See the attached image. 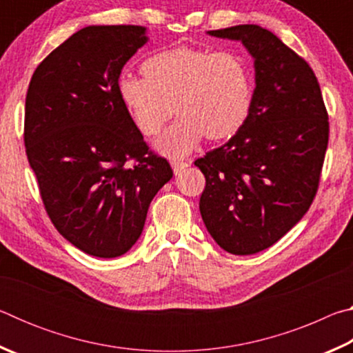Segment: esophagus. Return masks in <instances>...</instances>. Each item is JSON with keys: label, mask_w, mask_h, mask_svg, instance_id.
Segmentation results:
<instances>
[{"label": "esophagus", "mask_w": 353, "mask_h": 353, "mask_svg": "<svg viewBox=\"0 0 353 353\" xmlns=\"http://www.w3.org/2000/svg\"><path fill=\"white\" fill-rule=\"evenodd\" d=\"M172 165V170H174V174H181V172L187 168V166H190V162L188 160H179V159H174L171 162Z\"/></svg>", "instance_id": "obj_1"}]
</instances>
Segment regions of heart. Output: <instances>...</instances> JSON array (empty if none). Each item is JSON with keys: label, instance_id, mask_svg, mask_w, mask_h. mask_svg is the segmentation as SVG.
Segmentation results:
<instances>
[{"label": "heart", "instance_id": "1", "mask_svg": "<svg viewBox=\"0 0 353 353\" xmlns=\"http://www.w3.org/2000/svg\"><path fill=\"white\" fill-rule=\"evenodd\" d=\"M143 74L123 73L118 94L143 135H155L179 113L157 140L160 151L182 157L204 139L236 134L252 109L254 81L248 62L230 51L174 48L143 63Z\"/></svg>", "mask_w": 353, "mask_h": 353}]
</instances>
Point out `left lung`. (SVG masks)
Instances as JSON below:
<instances>
[{
  "instance_id": "left-lung-1",
  "label": "left lung",
  "mask_w": 353,
  "mask_h": 353,
  "mask_svg": "<svg viewBox=\"0 0 353 353\" xmlns=\"http://www.w3.org/2000/svg\"><path fill=\"white\" fill-rule=\"evenodd\" d=\"M240 40L254 57L246 123L194 165L205 176L199 210L208 234L234 255L268 249L290 232L318 193L328 113L310 65L256 25L208 32Z\"/></svg>"
}]
</instances>
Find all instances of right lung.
<instances>
[{
	"label": "right lung",
	"instance_id": "1",
	"mask_svg": "<svg viewBox=\"0 0 353 353\" xmlns=\"http://www.w3.org/2000/svg\"><path fill=\"white\" fill-rule=\"evenodd\" d=\"M145 34L134 25L83 28L41 61L26 93V155L48 216L65 240L101 259L134 246L172 177L118 94Z\"/></svg>",
	"mask_w": 353,
	"mask_h": 353
}]
</instances>
